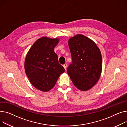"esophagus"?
Returning a JSON list of instances; mask_svg holds the SVG:
<instances>
[{
  "instance_id": "1",
  "label": "esophagus",
  "mask_w": 127,
  "mask_h": 127,
  "mask_svg": "<svg viewBox=\"0 0 127 127\" xmlns=\"http://www.w3.org/2000/svg\"><path fill=\"white\" fill-rule=\"evenodd\" d=\"M63 66L64 67V69L66 70V66H67V64H63Z\"/></svg>"
}]
</instances>
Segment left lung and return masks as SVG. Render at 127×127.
<instances>
[{"label": "left lung", "instance_id": "left-lung-1", "mask_svg": "<svg viewBox=\"0 0 127 127\" xmlns=\"http://www.w3.org/2000/svg\"><path fill=\"white\" fill-rule=\"evenodd\" d=\"M68 44L72 63L67 68V73L76 88L82 91L89 90L100 76L101 52L94 41L81 34L71 38Z\"/></svg>", "mask_w": 127, "mask_h": 127}]
</instances>
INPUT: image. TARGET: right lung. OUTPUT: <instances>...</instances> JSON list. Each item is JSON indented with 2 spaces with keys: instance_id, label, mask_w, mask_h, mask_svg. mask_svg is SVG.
<instances>
[{
  "instance_id": "add662e5",
  "label": "right lung",
  "mask_w": 127,
  "mask_h": 127,
  "mask_svg": "<svg viewBox=\"0 0 127 127\" xmlns=\"http://www.w3.org/2000/svg\"><path fill=\"white\" fill-rule=\"evenodd\" d=\"M58 41L57 38L41 37L35 42L26 56L27 76L32 85L41 91L47 92L53 88L65 71L54 51Z\"/></svg>"
}]
</instances>
